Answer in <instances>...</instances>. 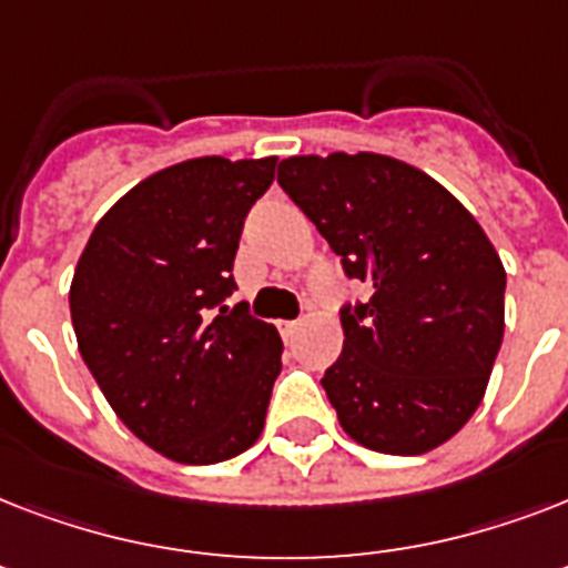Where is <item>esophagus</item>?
Instances as JSON below:
<instances>
[{"instance_id":"esophagus-1","label":"esophagus","mask_w":568,"mask_h":568,"mask_svg":"<svg viewBox=\"0 0 568 568\" xmlns=\"http://www.w3.org/2000/svg\"><path fill=\"white\" fill-rule=\"evenodd\" d=\"M276 329H280V336L288 342V338H292L294 333L301 329V324H297V321H276Z\"/></svg>"}]
</instances>
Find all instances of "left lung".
Wrapping results in <instances>:
<instances>
[{
    "instance_id": "8db88e82",
    "label": "left lung",
    "mask_w": 568,
    "mask_h": 568,
    "mask_svg": "<svg viewBox=\"0 0 568 568\" xmlns=\"http://www.w3.org/2000/svg\"><path fill=\"white\" fill-rule=\"evenodd\" d=\"M276 180L372 301L342 312L345 347L321 386L365 448L415 457L463 430L504 338L507 271L475 214L379 153L292 155Z\"/></svg>"
}]
</instances>
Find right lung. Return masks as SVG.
Listing matches in <instances>:
<instances>
[{"label":"right lung","instance_id":"obj_1","mask_svg":"<svg viewBox=\"0 0 568 568\" xmlns=\"http://www.w3.org/2000/svg\"><path fill=\"white\" fill-rule=\"evenodd\" d=\"M274 168L276 155H203L146 176L102 214L73 271L84 365L120 422L185 466L247 450L283 368L274 324L223 306L241 226Z\"/></svg>","mask_w":568,"mask_h":568}]
</instances>
